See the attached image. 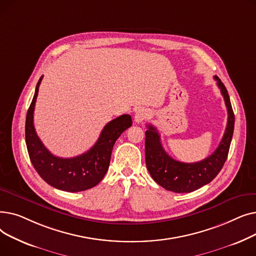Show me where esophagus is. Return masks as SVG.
<instances>
[{
	"instance_id": "obj_1",
	"label": "esophagus",
	"mask_w": 256,
	"mask_h": 256,
	"mask_svg": "<svg viewBox=\"0 0 256 256\" xmlns=\"http://www.w3.org/2000/svg\"><path fill=\"white\" fill-rule=\"evenodd\" d=\"M148 116H150V111L147 110V109H144V108H140V109H138L136 111L134 118H135V122L136 124H141L142 121L145 120Z\"/></svg>"
}]
</instances>
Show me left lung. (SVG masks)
Segmentation results:
<instances>
[{"instance_id":"1","label":"left lung","mask_w":256,"mask_h":256,"mask_svg":"<svg viewBox=\"0 0 256 256\" xmlns=\"http://www.w3.org/2000/svg\"><path fill=\"white\" fill-rule=\"evenodd\" d=\"M227 108L228 119L223 138L210 156L196 163H182L172 158L164 150L160 134L152 124L145 132V160L154 180L167 191L174 193H190L210 182L221 171L230 152L234 128V114L230 96L221 82L214 76Z\"/></svg>"}]
</instances>
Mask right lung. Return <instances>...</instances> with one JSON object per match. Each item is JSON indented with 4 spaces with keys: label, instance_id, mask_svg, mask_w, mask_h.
I'll use <instances>...</instances> for the list:
<instances>
[{
    "label": "right lung",
    "instance_id": "1",
    "mask_svg": "<svg viewBox=\"0 0 256 256\" xmlns=\"http://www.w3.org/2000/svg\"><path fill=\"white\" fill-rule=\"evenodd\" d=\"M36 85L32 102L26 117V144L31 163L46 182L58 190L80 192L96 186L104 176L110 165L113 146L119 136L132 126V117L124 114L108 122L96 143L83 154L64 158L52 154L38 138L33 114L39 85Z\"/></svg>",
    "mask_w": 256,
    "mask_h": 256
}]
</instances>
